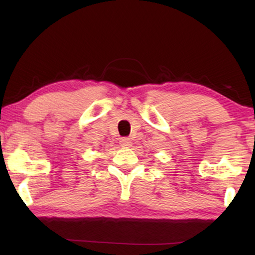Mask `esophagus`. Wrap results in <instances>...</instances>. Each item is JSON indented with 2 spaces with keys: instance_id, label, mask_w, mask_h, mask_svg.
Instances as JSON below:
<instances>
[{
  "instance_id": "1",
  "label": "esophagus",
  "mask_w": 255,
  "mask_h": 255,
  "mask_svg": "<svg viewBox=\"0 0 255 255\" xmlns=\"http://www.w3.org/2000/svg\"><path fill=\"white\" fill-rule=\"evenodd\" d=\"M120 142H121V145H122V146H124V147H127V146H130V145H131V140H130V138H128V137H123V138H121Z\"/></svg>"
}]
</instances>
